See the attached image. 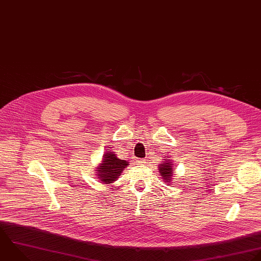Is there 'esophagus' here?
Returning <instances> with one entry per match:
<instances>
[{
    "mask_svg": "<svg viewBox=\"0 0 261 261\" xmlns=\"http://www.w3.org/2000/svg\"><path fill=\"white\" fill-rule=\"evenodd\" d=\"M136 164H138V165H143V164H145V160H137V161H136Z\"/></svg>",
    "mask_w": 261,
    "mask_h": 261,
    "instance_id": "34e87169",
    "label": "esophagus"
}]
</instances>
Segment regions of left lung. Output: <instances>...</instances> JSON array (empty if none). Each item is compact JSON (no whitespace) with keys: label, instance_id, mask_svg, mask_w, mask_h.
<instances>
[{"label":"left lung","instance_id":"left-lung-1","mask_svg":"<svg viewBox=\"0 0 261 261\" xmlns=\"http://www.w3.org/2000/svg\"><path fill=\"white\" fill-rule=\"evenodd\" d=\"M160 173L162 175V178L170 183L171 178H172L173 173H174L173 169H172V166H171V163L168 162V163L160 165Z\"/></svg>","mask_w":261,"mask_h":261}]
</instances>
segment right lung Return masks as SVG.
<instances>
[{
    "label": "right lung",
    "mask_w": 261,
    "mask_h": 261,
    "mask_svg": "<svg viewBox=\"0 0 261 261\" xmlns=\"http://www.w3.org/2000/svg\"><path fill=\"white\" fill-rule=\"evenodd\" d=\"M127 166L128 163L126 161L118 159L114 152H108L103 156L102 164L97 168V175L105 184H110L119 178Z\"/></svg>",
    "instance_id": "add662e5"
}]
</instances>
